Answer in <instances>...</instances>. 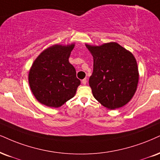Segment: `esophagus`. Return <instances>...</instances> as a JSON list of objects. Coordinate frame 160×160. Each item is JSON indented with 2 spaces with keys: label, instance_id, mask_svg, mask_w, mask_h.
<instances>
[{
  "label": "esophagus",
  "instance_id": "1",
  "mask_svg": "<svg viewBox=\"0 0 160 160\" xmlns=\"http://www.w3.org/2000/svg\"><path fill=\"white\" fill-rule=\"evenodd\" d=\"M82 82L83 84H86L87 82H88V80H87V78H84V79L82 81Z\"/></svg>",
  "mask_w": 160,
  "mask_h": 160
}]
</instances>
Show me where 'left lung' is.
Segmentation results:
<instances>
[{
	"mask_svg": "<svg viewBox=\"0 0 160 160\" xmlns=\"http://www.w3.org/2000/svg\"><path fill=\"white\" fill-rule=\"evenodd\" d=\"M86 47L93 58L89 84L94 98L108 109L123 107L134 95L139 81L134 56L115 42Z\"/></svg>",
	"mask_w": 160,
	"mask_h": 160,
	"instance_id": "8db88e82",
	"label": "left lung"
}]
</instances>
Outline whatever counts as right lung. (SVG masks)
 Wrapping results in <instances>:
<instances>
[{
	"mask_svg": "<svg viewBox=\"0 0 160 160\" xmlns=\"http://www.w3.org/2000/svg\"><path fill=\"white\" fill-rule=\"evenodd\" d=\"M74 44L54 45L35 59L29 72V83L39 102L51 108L61 107L76 94L81 82L69 62Z\"/></svg>",
	"mask_w": 160,
	"mask_h": 160,
	"instance_id": "add662e5",
	"label": "right lung"
}]
</instances>
